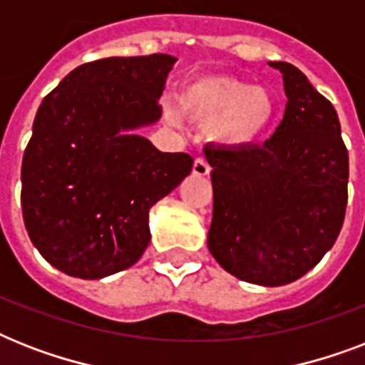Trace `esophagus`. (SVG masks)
<instances>
[{
  "label": "esophagus",
  "mask_w": 365,
  "mask_h": 365,
  "mask_svg": "<svg viewBox=\"0 0 365 365\" xmlns=\"http://www.w3.org/2000/svg\"><path fill=\"white\" fill-rule=\"evenodd\" d=\"M193 174L195 176H208L210 174V166H208L205 159H195Z\"/></svg>",
  "instance_id": "esophagus-1"
}]
</instances>
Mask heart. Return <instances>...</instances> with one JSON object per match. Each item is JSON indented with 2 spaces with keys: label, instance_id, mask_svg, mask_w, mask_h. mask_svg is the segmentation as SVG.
<instances>
[{
  "label": "heart",
  "instance_id": "obj_1",
  "mask_svg": "<svg viewBox=\"0 0 365 365\" xmlns=\"http://www.w3.org/2000/svg\"><path fill=\"white\" fill-rule=\"evenodd\" d=\"M180 104L187 115L206 123L212 142L231 151L261 145L277 117V102L267 88L233 76L193 77L180 91ZM168 117L178 121L172 108Z\"/></svg>",
  "mask_w": 365,
  "mask_h": 365
}]
</instances>
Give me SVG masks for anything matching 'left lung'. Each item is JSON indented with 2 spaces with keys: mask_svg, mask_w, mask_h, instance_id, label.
I'll list each match as a JSON object with an SVG mask.
<instances>
[{
  "mask_svg": "<svg viewBox=\"0 0 365 365\" xmlns=\"http://www.w3.org/2000/svg\"><path fill=\"white\" fill-rule=\"evenodd\" d=\"M284 119L248 151L205 148L214 214L208 250L244 282L284 286L322 259L339 237L349 199V151L337 111L288 62Z\"/></svg>",
  "mask_w": 365,
  "mask_h": 365,
  "instance_id": "obj_1",
  "label": "left lung"
}]
</instances>
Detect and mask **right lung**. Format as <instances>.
Masks as SVG:
<instances>
[{"label": "right lung", "instance_id": "right-lung-1", "mask_svg": "<svg viewBox=\"0 0 365 365\" xmlns=\"http://www.w3.org/2000/svg\"><path fill=\"white\" fill-rule=\"evenodd\" d=\"M176 58L111 56L81 64L43 98L22 159V216L39 254L58 271L98 280L148 248L149 208L193 168L136 128L160 119Z\"/></svg>", "mask_w": 365, "mask_h": 365}]
</instances>
